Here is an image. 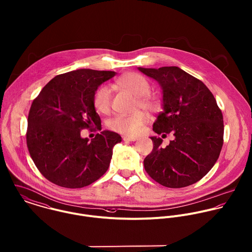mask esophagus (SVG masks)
<instances>
[{
  "instance_id": "34e87169",
  "label": "esophagus",
  "mask_w": 252,
  "mask_h": 252,
  "mask_svg": "<svg viewBox=\"0 0 252 252\" xmlns=\"http://www.w3.org/2000/svg\"><path fill=\"white\" fill-rule=\"evenodd\" d=\"M137 138L136 137H131V136H127V135H124L123 136V140L129 142V141H135Z\"/></svg>"
}]
</instances>
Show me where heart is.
Listing matches in <instances>:
<instances>
[{
  "mask_svg": "<svg viewBox=\"0 0 252 252\" xmlns=\"http://www.w3.org/2000/svg\"><path fill=\"white\" fill-rule=\"evenodd\" d=\"M115 87L136 97V107L154 112L158 108L157 99L151 95L150 83L145 77L135 72H127L121 75L115 81ZM93 104L101 114H107L111 108V94L109 90L102 86L94 94ZM148 122V116L144 112H136L128 116H117L109 121L110 129L125 135H135Z\"/></svg>",
  "mask_w": 252,
  "mask_h": 252,
  "instance_id": "obj_1",
  "label": "heart"
}]
</instances>
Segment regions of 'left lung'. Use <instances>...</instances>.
Returning <instances> with one entry per match:
<instances>
[{"label": "left lung", "mask_w": 252, "mask_h": 252, "mask_svg": "<svg viewBox=\"0 0 252 252\" xmlns=\"http://www.w3.org/2000/svg\"><path fill=\"white\" fill-rule=\"evenodd\" d=\"M158 82L162 106L153 130L174 139L161 148L159 137H151L153 151L144 158L146 172L168 188L192 185L212 168L223 146V115L216 100L199 79L179 67L138 68Z\"/></svg>", "instance_id": "8db88e82"}]
</instances>
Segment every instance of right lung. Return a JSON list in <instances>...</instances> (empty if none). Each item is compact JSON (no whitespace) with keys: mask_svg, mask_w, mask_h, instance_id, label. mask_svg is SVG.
<instances>
[{"mask_svg":"<svg viewBox=\"0 0 252 252\" xmlns=\"http://www.w3.org/2000/svg\"><path fill=\"white\" fill-rule=\"evenodd\" d=\"M116 72L80 69L54 77L33 100L26 132L27 147L39 171L55 185L86 187L107 171L113 147L122 137L113 131L97 133L92 141L81 130H101L93 97Z\"/></svg>","mask_w":252,"mask_h":252,"instance_id":"obj_1","label":"right lung"}]
</instances>
